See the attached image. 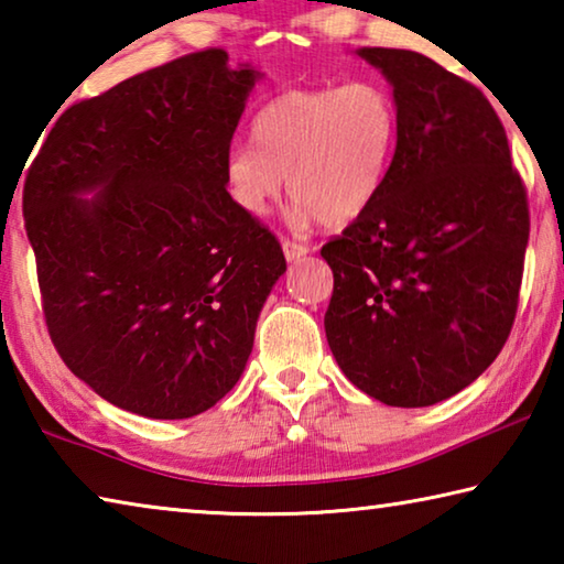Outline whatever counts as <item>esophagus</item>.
<instances>
[{"label":"esophagus","instance_id":"1","mask_svg":"<svg viewBox=\"0 0 564 564\" xmlns=\"http://www.w3.org/2000/svg\"><path fill=\"white\" fill-rule=\"evenodd\" d=\"M281 246H283V256H285V261H289V263L301 261L303 256L308 253V246H303V243H295V241H283Z\"/></svg>","mask_w":564,"mask_h":564}]
</instances>
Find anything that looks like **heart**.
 Wrapping results in <instances>:
<instances>
[{
  "mask_svg": "<svg viewBox=\"0 0 564 564\" xmlns=\"http://www.w3.org/2000/svg\"><path fill=\"white\" fill-rule=\"evenodd\" d=\"M251 144L224 156V184L248 216H265L285 176L295 198L291 221L348 226L383 188L398 147V107L386 84L356 79L343 87L291 89L263 104Z\"/></svg>",
  "mask_w": 564,
  "mask_h": 564,
  "instance_id": "heart-1",
  "label": "heart"
}]
</instances>
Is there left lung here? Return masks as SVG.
<instances>
[{"instance_id":"obj_1","label":"left lung","mask_w":564,"mask_h":564,"mask_svg":"<svg viewBox=\"0 0 564 564\" xmlns=\"http://www.w3.org/2000/svg\"><path fill=\"white\" fill-rule=\"evenodd\" d=\"M386 76L398 147L366 214L321 248L326 338L352 386L393 408L453 398L510 336L528 196L482 91L425 54L356 50Z\"/></svg>"}]
</instances>
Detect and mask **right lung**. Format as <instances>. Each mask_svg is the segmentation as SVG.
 Listing matches in <instances>:
<instances>
[{
    "label": "right lung",
    "instance_id": "obj_1",
    "mask_svg": "<svg viewBox=\"0 0 564 564\" xmlns=\"http://www.w3.org/2000/svg\"><path fill=\"white\" fill-rule=\"evenodd\" d=\"M261 76L224 50L131 76L66 109L26 176L50 336L76 378L129 413L216 405L285 273L281 243L224 184Z\"/></svg>",
    "mask_w": 564,
    "mask_h": 564
}]
</instances>
